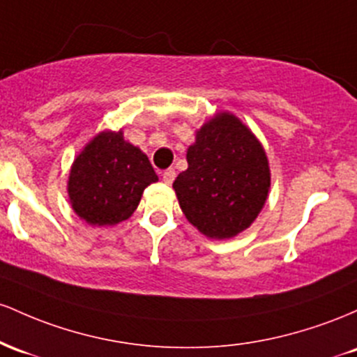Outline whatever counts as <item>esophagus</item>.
Masks as SVG:
<instances>
[{
  "mask_svg": "<svg viewBox=\"0 0 357 357\" xmlns=\"http://www.w3.org/2000/svg\"><path fill=\"white\" fill-rule=\"evenodd\" d=\"M162 178H163V182H165V183L174 182V180H175V170H174V168H168V170L163 172Z\"/></svg>",
  "mask_w": 357,
  "mask_h": 357,
  "instance_id": "34e87169",
  "label": "esophagus"
}]
</instances>
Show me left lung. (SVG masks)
Returning a JSON list of instances; mask_svg holds the SVG:
<instances>
[{
	"label": "left lung",
	"mask_w": 357,
	"mask_h": 357,
	"mask_svg": "<svg viewBox=\"0 0 357 357\" xmlns=\"http://www.w3.org/2000/svg\"><path fill=\"white\" fill-rule=\"evenodd\" d=\"M187 163L174 190L192 226L211 239H231L255 222L270 192V163L238 116L221 111L204 123Z\"/></svg>",
	"instance_id": "8db88e82"
}]
</instances>
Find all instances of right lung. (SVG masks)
Returning <instances> with one entry per match:
<instances>
[{
	"label": "right lung",
	"mask_w": 357,
	"mask_h": 357,
	"mask_svg": "<svg viewBox=\"0 0 357 357\" xmlns=\"http://www.w3.org/2000/svg\"><path fill=\"white\" fill-rule=\"evenodd\" d=\"M158 177L138 146L123 131H101L79 151L67 192L75 214L91 226H114L138 207L143 190Z\"/></svg>",
	"instance_id": "1"
}]
</instances>
